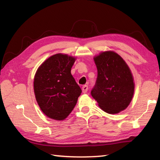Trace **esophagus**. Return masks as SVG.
Masks as SVG:
<instances>
[{
	"label": "esophagus",
	"mask_w": 160,
	"mask_h": 160,
	"mask_svg": "<svg viewBox=\"0 0 160 160\" xmlns=\"http://www.w3.org/2000/svg\"><path fill=\"white\" fill-rule=\"evenodd\" d=\"M82 93H87V91H88V86L87 85H84L82 88Z\"/></svg>",
	"instance_id": "obj_1"
}]
</instances>
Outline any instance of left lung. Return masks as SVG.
Masks as SVG:
<instances>
[{"mask_svg": "<svg viewBox=\"0 0 160 160\" xmlns=\"http://www.w3.org/2000/svg\"><path fill=\"white\" fill-rule=\"evenodd\" d=\"M98 77L91 96L102 110L116 114L128 107L134 94L135 83L130 68L113 51L94 57Z\"/></svg>", "mask_w": 160, "mask_h": 160, "instance_id": "1", "label": "left lung"}]
</instances>
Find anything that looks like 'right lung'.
Instances as JSON below:
<instances>
[{
    "label": "right lung",
    "instance_id": "1",
    "mask_svg": "<svg viewBox=\"0 0 160 160\" xmlns=\"http://www.w3.org/2000/svg\"><path fill=\"white\" fill-rule=\"evenodd\" d=\"M75 61V57L67 54H54L36 72L33 80L36 100L44 114L53 120H64L67 118L82 93L71 73Z\"/></svg>",
    "mask_w": 160,
    "mask_h": 160
}]
</instances>
